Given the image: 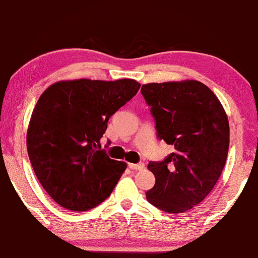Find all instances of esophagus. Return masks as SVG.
<instances>
[{
	"mask_svg": "<svg viewBox=\"0 0 258 258\" xmlns=\"http://www.w3.org/2000/svg\"><path fill=\"white\" fill-rule=\"evenodd\" d=\"M145 165L143 162H138V164H129V168L133 170H142L144 169Z\"/></svg>",
	"mask_w": 258,
	"mask_h": 258,
	"instance_id": "1",
	"label": "esophagus"
}]
</instances>
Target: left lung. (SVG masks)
<instances>
[{"label":"left lung","mask_w":258,"mask_h":258,"mask_svg":"<svg viewBox=\"0 0 258 258\" xmlns=\"http://www.w3.org/2000/svg\"><path fill=\"white\" fill-rule=\"evenodd\" d=\"M141 92L151 107L157 136L174 146L148 168L156 184L146 200L168 213L200 204L223 172L229 146L228 118L219 99L198 81L150 83Z\"/></svg>","instance_id":"obj_1"}]
</instances>
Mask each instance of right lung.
I'll use <instances>...</instances> for the list:
<instances>
[{"instance_id": "add662e5", "label": "right lung", "mask_w": 258, "mask_h": 258, "mask_svg": "<svg viewBox=\"0 0 258 258\" xmlns=\"http://www.w3.org/2000/svg\"><path fill=\"white\" fill-rule=\"evenodd\" d=\"M141 88L134 79L54 83L35 105L27 129L30 161L62 208L88 211L104 202L126 168L101 150L109 117Z\"/></svg>"}]
</instances>
